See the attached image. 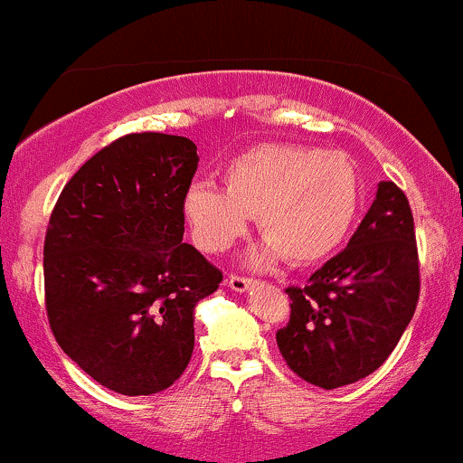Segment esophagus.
Wrapping results in <instances>:
<instances>
[{
  "mask_svg": "<svg viewBox=\"0 0 463 463\" xmlns=\"http://www.w3.org/2000/svg\"><path fill=\"white\" fill-rule=\"evenodd\" d=\"M226 285L231 287L232 291H239V294H241V291H248L250 287L254 285V280L248 279V276H241V274H228Z\"/></svg>",
  "mask_w": 463,
  "mask_h": 463,
  "instance_id": "1",
  "label": "esophagus"
}]
</instances>
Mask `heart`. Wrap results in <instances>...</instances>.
Segmentation results:
<instances>
[{"mask_svg": "<svg viewBox=\"0 0 463 463\" xmlns=\"http://www.w3.org/2000/svg\"><path fill=\"white\" fill-rule=\"evenodd\" d=\"M226 189L194 183L184 215L195 241L224 252L257 217L268 239L263 257L296 265L328 257L348 235L359 209V178L346 156L320 147L261 143L228 163Z\"/></svg>", "mask_w": 463, "mask_h": 463, "instance_id": "b5f03b06", "label": "heart"}]
</instances>
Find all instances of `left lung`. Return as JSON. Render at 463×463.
I'll return each mask as SVG.
<instances>
[{
	"mask_svg": "<svg viewBox=\"0 0 463 463\" xmlns=\"http://www.w3.org/2000/svg\"><path fill=\"white\" fill-rule=\"evenodd\" d=\"M289 322L276 344L291 372L335 390L383 365L411 322L420 296V261L405 191L381 183L348 248L287 287Z\"/></svg>",
	"mask_w": 463,
	"mask_h": 463,
	"instance_id": "obj_1",
	"label": "left lung"
}]
</instances>
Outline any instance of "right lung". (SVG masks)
Wrapping results in <instances>:
<instances>
[{
    "mask_svg": "<svg viewBox=\"0 0 463 463\" xmlns=\"http://www.w3.org/2000/svg\"><path fill=\"white\" fill-rule=\"evenodd\" d=\"M195 150L187 137H119L73 174L50 215V328L117 394L150 396L180 379L194 353L195 305L224 279L183 241Z\"/></svg>",
    "mask_w": 463,
    "mask_h": 463,
    "instance_id": "add662e5",
    "label": "right lung"
}]
</instances>
